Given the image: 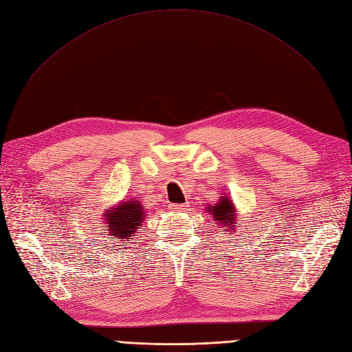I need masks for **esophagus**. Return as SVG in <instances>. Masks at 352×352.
Instances as JSON below:
<instances>
[{
	"mask_svg": "<svg viewBox=\"0 0 352 352\" xmlns=\"http://www.w3.org/2000/svg\"><path fill=\"white\" fill-rule=\"evenodd\" d=\"M190 206L188 204H171L170 208L171 211H177V212H181V211H186Z\"/></svg>",
	"mask_w": 352,
	"mask_h": 352,
	"instance_id": "1",
	"label": "esophagus"
}]
</instances>
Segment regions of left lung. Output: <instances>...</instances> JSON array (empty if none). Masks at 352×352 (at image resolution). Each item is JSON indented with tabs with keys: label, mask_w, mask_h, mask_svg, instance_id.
Instances as JSON below:
<instances>
[{
	"label": "left lung",
	"mask_w": 352,
	"mask_h": 352,
	"mask_svg": "<svg viewBox=\"0 0 352 352\" xmlns=\"http://www.w3.org/2000/svg\"><path fill=\"white\" fill-rule=\"evenodd\" d=\"M206 211L210 214V217L214 223L220 226V230L226 234L237 233L239 230V212L234 206V201L230 200L227 194H221L219 197V201L212 206H207Z\"/></svg>",
	"instance_id": "1"
}]
</instances>
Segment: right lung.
<instances>
[{
  "label": "right lung",
  "instance_id": "1",
  "mask_svg": "<svg viewBox=\"0 0 352 352\" xmlns=\"http://www.w3.org/2000/svg\"><path fill=\"white\" fill-rule=\"evenodd\" d=\"M146 211L138 198H129L108 207L103 212L102 228L104 236L115 239L116 243H132L135 233H140V227L145 221Z\"/></svg>",
  "mask_w": 352,
  "mask_h": 352
}]
</instances>
